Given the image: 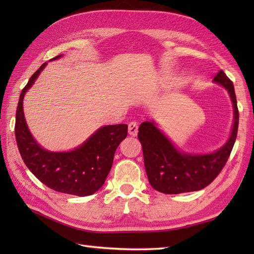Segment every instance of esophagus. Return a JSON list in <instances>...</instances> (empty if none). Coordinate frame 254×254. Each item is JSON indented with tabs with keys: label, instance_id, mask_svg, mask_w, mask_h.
I'll return each instance as SVG.
<instances>
[{
	"label": "esophagus",
	"instance_id": "esophagus-1",
	"mask_svg": "<svg viewBox=\"0 0 254 254\" xmlns=\"http://www.w3.org/2000/svg\"><path fill=\"white\" fill-rule=\"evenodd\" d=\"M137 132H138L137 123L136 122L128 123V134H130V135H132V136H135V135H137Z\"/></svg>",
	"mask_w": 254,
	"mask_h": 254
}]
</instances>
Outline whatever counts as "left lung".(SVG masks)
<instances>
[{
  "instance_id": "obj_1",
  "label": "left lung",
  "mask_w": 254,
  "mask_h": 254,
  "mask_svg": "<svg viewBox=\"0 0 254 254\" xmlns=\"http://www.w3.org/2000/svg\"><path fill=\"white\" fill-rule=\"evenodd\" d=\"M228 91L234 109V122L229 137L212 153H187L178 148L155 120L145 121L138 127L144 165L150 186L165 194H179L202 190L207 187L228 160L238 132L239 112L234 84L220 71L213 79Z\"/></svg>"
}]
</instances>
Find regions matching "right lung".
<instances>
[{
    "label": "right lung",
    "instance_id": "1",
    "mask_svg": "<svg viewBox=\"0 0 254 254\" xmlns=\"http://www.w3.org/2000/svg\"><path fill=\"white\" fill-rule=\"evenodd\" d=\"M63 55L51 59L58 60ZM48 63H44L21 90L16 110L15 136L21 158L44 185L58 192L87 196L104 186L119 145L127 135V124L99 127L86 141L67 152H51L36 141L24 115V97Z\"/></svg>",
    "mask_w": 254,
    "mask_h": 254
}]
</instances>
